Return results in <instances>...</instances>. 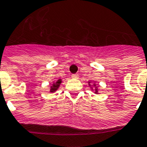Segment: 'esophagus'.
Masks as SVG:
<instances>
[{"label":"esophagus","mask_w":147,"mask_h":147,"mask_svg":"<svg viewBox=\"0 0 147 147\" xmlns=\"http://www.w3.org/2000/svg\"><path fill=\"white\" fill-rule=\"evenodd\" d=\"M71 77H72L73 79H78V78H79V76H78L77 74H72V75H71Z\"/></svg>","instance_id":"34e87169"}]
</instances>
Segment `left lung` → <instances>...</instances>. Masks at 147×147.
Wrapping results in <instances>:
<instances>
[{"label":"left lung","mask_w":147,"mask_h":147,"mask_svg":"<svg viewBox=\"0 0 147 147\" xmlns=\"http://www.w3.org/2000/svg\"><path fill=\"white\" fill-rule=\"evenodd\" d=\"M96 91H97V90H96Z\"/></svg>","instance_id":"8db88e82"}]
</instances>
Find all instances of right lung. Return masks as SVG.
<instances>
[{
    "label": "right lung",
    "instance_id": "add662e5",
    "mask_svg": "<svg viewBox=\"0 0 147 147\" xmlns=\"http://www.w3.org/2000/svg\"><path fill=\"white\" fill-rule=\"evenodd\" d=\"M61 82V79H58L57 82H54V84L51 86V92H54L55 90H57V88L59 87L60 83Z\"/></svg>",
    "mask_w": 147,
    "mask_h": 147
}]
</instances>
